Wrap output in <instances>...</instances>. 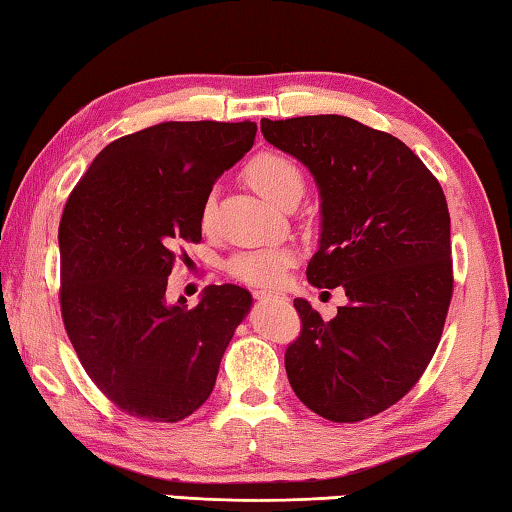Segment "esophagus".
Masks as SVG:
<instances>
[{
  "label": "esophagus",
  "mask_w": 512,
  "mask_h": 512,
  "mask_svg": "<svg viewBox=\"0 0 512 512\" xmlns=\"http://www.w3.org/2000/svg\"><path fill=\"white\" fill-rule=\"evenodd\" d=\"M255 298L259 302H284L287 296H282V293H268V291H255Z\"/></svg>",
  "instance_id": "obj_1"
}]
</instances>
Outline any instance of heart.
Here are the masks:
<instances>
[{
	"instance_id": "b5f03b06",
	"label": "heart",
	"mask_w": 512,
	"mask_h": 512,
	"mask_svg": "<svg viewBox=\"0 0 512 512\" xmlns=\"http://www.w3.org/2000/svg\"><path fill=\"white\" fill-rule=\"evenodd\" d=\"M244 176L248 185L255 189L259 196H264L268 203L277 207L287 205L291 201H300L305 192V176L296 162L289 155L277 151H264L255 155L246 164ZM214 214V201L207 198L201 210L203 225H210ZM296 264V250L287 246L277 248H259L246 250V253L235 255L228 262V273L239 282H246L250 287L273 289L280 287L287 277L289 268Z\"/></svg>"
}]
</instances>
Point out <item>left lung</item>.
Instances as JSON below:
<instances>
[{
    "instance_id": "8db88e82",
    "label": "left lung",
    "mask_w": 512,
    "mask_h": 512,
    "mask_svg": "<svg viewBox=\"0 0 512 512\" xmlns=\"http://www.w3.org/2000/svg\"><path fill=\"white\" fill-rule=\"evenodd\" d=\"M262 133L318 185L307 280L348 296L332 320L293 300L302 329L284 354L289 384L325 420L372 418L411 391L443 334L454 289L443 187L404 142L350 117L262 119Z\"/></svg>"
}]
</instances>
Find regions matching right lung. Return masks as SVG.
Masks as SVG:
<instances>
[{
	"mask_svg": "<svg viewBox=\"0 0 512 512\" xmlns=\"http://www.w3.org/2000/svg\"><path fill=\"white\" fill-rule=\"evenodd\" d=\"M255 121H164L103 149L58 228L60 311L81 366L121 411L178 422L210 397L253 296L210 284L196 307L167 302L173 250L201 241L223 171L253 149Z\"/></svg>",
	"mask_w": 512,
	"mask_h": 512,
	"instance_id": "obj_1",
	"label": "right lung"
}]
</instances>
